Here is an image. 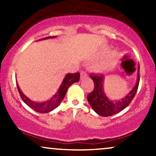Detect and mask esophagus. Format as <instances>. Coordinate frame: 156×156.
Segmentation results:
<instances>
[{
  "instance_id": "34e87169",
  "label": "esophagus",
  "mask_w": 156,
  "mask_h": 156,
  "mask_svg": "<svg viewBox=\"0 0 156 156\" xmlns=\"http://www.w3.org/2000/svg\"><path fill=\"white\" fill-rule=\"evenodd\" d=\"M87 76V74L86 72H84V71H81V72H80V79H83L84 77H86Z\"/></svg>"
}]
</instances>
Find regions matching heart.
<instances>
[{
    "label": "heart",
    "mask_w": 156,
    "mask_h": 156,
    "mask_svg": "<svg viewBox=\"0 0 156 156\" xmlns=\"http://www.w3.org/2000/svg\"><path fill=\"white\" fill-rule=\"evenodd\" d=\"M106 52H107L106 48L101 50V51L99 52V53H98V56H99V57L103 56V55L105 54V53H106ZM117 52L116 51L110 52V53L107 55L106 58H105L104 62H103V63L101 64L100 67H101V69H105V68L110 67V66H112V64H114V63H115L116 61H117Z\"/></svg>",
    "instance_id": "obj_1"
}]
</instances>
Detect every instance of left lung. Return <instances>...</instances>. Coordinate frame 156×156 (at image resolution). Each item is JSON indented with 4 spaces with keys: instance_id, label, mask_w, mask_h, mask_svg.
Masks as SVG:
<instances>
[{
    "instance_id": "8db88e82",
    "label": "left lung",
    "mask_w": 156,
    "mask_h": 156,
    "mask_svg": "<svg viewBox=\"0 0 156 156\" xmlns=\"http://www.w3.org/2000/svg\"><path fill=\"white\" fill-rule=\"evenodd\" d=\"M139 66L138 67L137 80L133 89L124 98L118 101H112L105 94L103 87L104 76L101 75H90L94 82L93 91L87 96V100L93 110L102 117H109L118 114L130 104L137 92L139 83Z\"/></svg>"
}]
</instances>
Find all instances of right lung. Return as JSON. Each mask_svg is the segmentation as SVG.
Returning <instances> with one entry per match:
<instances>
[{"label":"right lung","instance_id":"1","mask_svg":"<svg viewBox=\"0 0 156 156\" xmlns=\"http://www.w3.org/2000/svg\"><path fill=\"white\" fill-rule=\"evenodd\" d=\"M55 37H48L46 38H44L42 39H50V38H53ZM42 40V39H40ZM80 79V74L79 73H76L75 74H72V73H69L67 74L65 77L64 78L63 80H62V83L60 85L59 88H58V91L55 92V94L53 95L51 99H49L48 101H44V102H34L31 100H30L29 98H28L27 97L23 94L22 91H21L20 88L19 87L18 84L17 83V89H18V92L20 93V95L21 98L24 103H26L32 109L36 111L37 112L39 113H49L51 111L54 110L55 108L58 106V105L62 103V101H63L64 96L66 95V93L68 88L72 85L73 83L78 82Z\"/></svg>","mask_w":156,"mask_h":156}]
</instances>
